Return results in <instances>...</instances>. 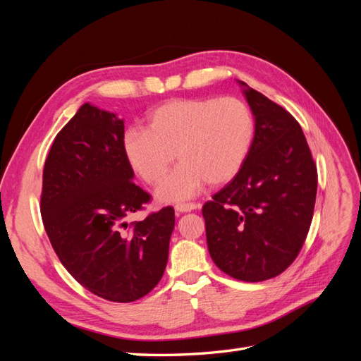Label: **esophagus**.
Listing matches in <instances>:
<instances>
[{
  "instance_id": "obj_1",
  "label": "esophagus",
  "mask_w": 361,
  "mask_h": 361,
  "mask_svg": "<svg viewBox=\"0 0 361 361\" xmlns=\"http://www.w3.org/2000/svg\"><path fill=\"white\" fill-rule=\"evenodd\" d=\"M200 204L197 203H178L176 204V211L178 212H191L194 209H197Z\"/></svg>"
}]
</instances>
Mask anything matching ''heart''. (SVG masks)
<instances>
[{
	"label": "heart",
	"mask_w": 361,
	"mask_h": 361,
	"mask_svg": "<svg viewBox=\"0 0 361 361\" xmlns=\"http://www.w3.org/2000/svg\"><path fill=\"white\" fill-rule=\"evenodd\" d=\"M255 117L236 97L173 99L147 116V128H128L123 152L147 185L158 183L174 161H180L158 188L162 202L194 197L203 185L233 179L250 154Z\"/></svg>",
	"instance_id": "1"
}]
</instances>
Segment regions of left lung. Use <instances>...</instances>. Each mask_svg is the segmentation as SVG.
Segmentation results:
<instances>
[{"label": "left lung", "mask_w": 361, "mask_h": 361, "mask_svg": "<svg viewBox=\"0 0 361 361\" xmlns=\"http://www.w3.org/2000/svg\"><path fill=\"white\" fill-rule=\"evenodd\" d=\"M239 82L256 120L253 145L243 169L202 214L215 265L255 283L281 274L297 259L312 224L318 170L295 117Z\"/></svg>", "instance_id": "1"}]
</instances>
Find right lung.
Wrapping results in <instances>:
<instances>
[{
  "label": "right lung",
  "instance_id": "1",
  "mask_svg": "<svg viewBox=\"0 0 361 361\" xmlns=\"http://www.w3.org/2000/svg\"><path fill=\"white\" fill-rule=\"evenodd\" d=\"M123 134V120L84 104L54 140L40 194L42 221L63 267L113 302H133L158 285L174 228L171 206L126 223L152 195L133 182Z\"/></svg>",
  "mask_w": 361,
  "mask_h": 361
}]
</instances>
